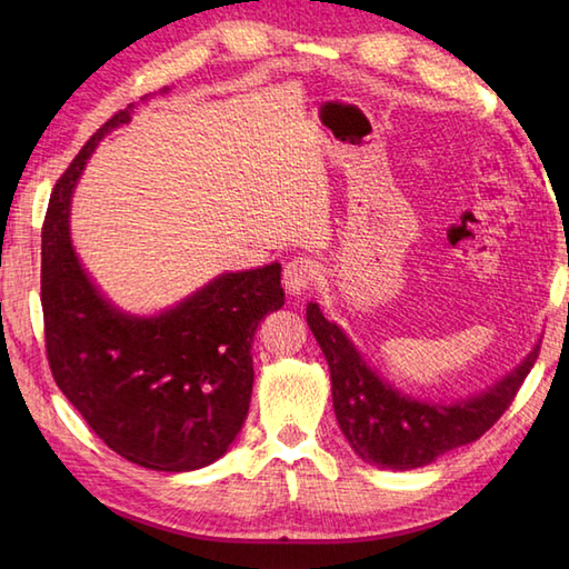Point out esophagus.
I'll return each instance as SVG.
<instances>
[{
    "label": "esophagus",
    "instance_id": "1",
    "mask_svg": "<svg viewBox=\"0 0 569 569\" xmlns=\"http://www.w3.org/2000/svg\"><path fill=\"white\" fill-rule=\"evenodd\" d=\"M318 276H320L318 261H312L308 257H296V259L286 263L283 286L291 296H300V293H306V291H310L312 286H316Z\"/></svg>",
    "mask_w": 569,
    "mask_h": 569
}]
</instances>
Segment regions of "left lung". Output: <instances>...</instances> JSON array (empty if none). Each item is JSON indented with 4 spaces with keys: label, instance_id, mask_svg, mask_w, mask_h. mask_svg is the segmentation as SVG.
I'll list each match as a JSON object with an SVG mask.
<instances>
[{
    "label": "left lung",
    "instance_id": "8db88e82",
    "mask_svg": "<svg viewBox=\"0 0 569 569\" xmlns=\"http://www.w3.org/2000/svg\"><path fill=\"white\" fill-rule=\"evenodd\" d=\"M306 316L328 359L337 422L352 450L381 469L426 467L455 447L479 440L511 406L540 352L536 345L521 365L477 396L455 403L418 401L383 381L318 303H308Z\"/></svg>",
    "mask_w": 569,
    "mask_h": 569
}]
</instances>
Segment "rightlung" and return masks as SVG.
Returning a JSON list of instances; mask_svg holds the SVG:
<instances>
[{
	"instance_id": "obj_1",
	"label": "right lung",
	"mask_w": 569,
	"mask_h": 569,
	"mask_svg": "<svg viewBox=\"0 0 569 569\" xmlns=\"http://www.w3.org/2000/svg\"><path fill=\"white\" fill-rule=\"evenodd\" d=\"M131 114L134 104L94 131L48 202L46 355L58 389L110 450L147 469L192 471L220 459L244 426L253 332L286 300L281 263L217 276L159 316L112 306L70 244V198L94 147Z\"/></svg>"
}]
</instances>
